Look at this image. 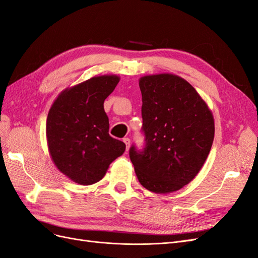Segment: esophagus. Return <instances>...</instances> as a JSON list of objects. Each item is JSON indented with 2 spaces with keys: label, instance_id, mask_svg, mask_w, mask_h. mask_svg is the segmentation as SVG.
Wrapping results in <instances>:
<instances>
[{
  "label": "esophagus",
  "instance_id": "esophagus-1",
  "mask_svg": "<svg viewBox=\"0 0 258 258\" xmlns=\"http://www.w3.org/2000/svg\"><path fill=\"white\" fill-rule=\"evenodd\" d=\"M122 141H123L124 144H126V150L128 151L129 150V146H130V139L129 138H124Z\"/></svg>",
  "mask_w": 258,
  "mask_h": 258
}]
</instances>
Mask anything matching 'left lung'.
<instances>
[{"instance_id":"8db88e82","label":"left lung","mask_w":258,"mask_h":258,"mask_svg":"<svg viewBox=\"0 0 258 258\" xmlns=\"http://www.w3.org/2000/svg\"><path fill=\"white\" fill-rule=\"evenodd\" d=\"M142 93V152L129 155L139 182L169 194L190 183L204 166L214 140V118L206 101L182 77L170 73L139 80Z\"/></svg>"}]
</instances>
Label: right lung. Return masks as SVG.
Here are the masks:
<instances>
[{"label":"right lung","instance_id":"obj_1","mask_svg":"<svg viewBox=\"0 0 258 258\" xmlns=\"http://www.w3.org/2000/svg\"><path fill=\"white\" fill-rule=\"evenodd\" d=\"M117 75L91 77L62 91L46 121L49 155L57 169L73 182L91 185L105 175L126 150L108 135L104 100L119 82Z\"/></svg>","mask_w":258,"mask_h":258}]
</instances>
